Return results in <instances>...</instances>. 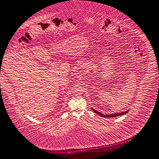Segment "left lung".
Masks as SVG:
<instances>
[{
  "mask_svg": "<svg viewBox=\"0 0 159 159\" xmlns=\"http://www.w3.org/2000/svg\"><path fill=\"white\" fill-rule=\"evenodd\" d=\"M92 108V110H93L95 113L98 115L100 116H101L102 117H117L119 116H121V115H124L125 114H126L128 112H129V110L128 111H125V112H117V113H114V114H109V115H103V114H101V112H99L98 111H96V110Z\"/></svg>",
  "mask_w": 159,
  "mask_h": 159,
  "instance_id": "left-lung-1",
  "label": "left lung"
}]
</instances>
